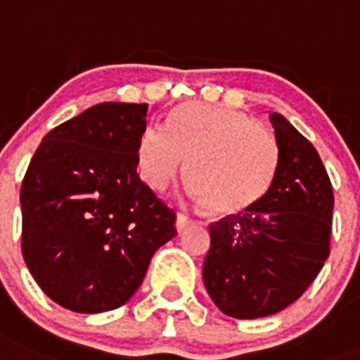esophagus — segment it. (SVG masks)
<instances>
[{
  "label": "esophagus",
  "mask_w": 360,
  "mask_h": 360,
  "mask_svg": "<svg viewBox=\"0 0 360 360\" xmlns=\"http://www.w3.org/2000/svg\"><path fill=\"white\" fill-rule=\"evenodd\" d=\"M188 226H192V220H190L188 216L177 212V216H175V227H177V233H183Z\"/></svg>",
  "instance_id": "1"
}]
</instances>
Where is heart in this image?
Segmentation results:
<instances>
[{
    "instance_id": "b5f03b06",
    "label": "heart",
    "mask_w": 360,
    "mask_h": 360,
    "mask_svg": "<svg viewBox=\"0 0 360 360\" xmlns=\"http://www.w3.org/2000/svg\"><path fill=\"white\" fill-rule=\"evenodd\" d=\"M277 142L242 110L216 105H179L168 127L148 125L136 146V166L146 185L168 188L185 165L188 194L210 214L251 209L276 177Z\"/></svg>"
}]
</instances>
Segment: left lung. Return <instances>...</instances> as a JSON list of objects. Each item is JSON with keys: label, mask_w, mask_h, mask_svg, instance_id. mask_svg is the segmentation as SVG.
I'll return each instance as SVG.
<instances>
[{"label": "left lung", "mask_w": 360, "mask_h": 360, "mask_svg": "<svg viewBox=\"0 0 360 360\" xmlns=\"http://www.w3.org/2000/svg\"><path fill=\"white\" fill-rule=\"evenodd\" d=\"M276 177L261 201L210 224L203 262L209 296L224 314L253 320L276 314L309 288L329 257L335 195L314 146L281 114Z\"/></svg>", "instance_id": "left-lung-1"}]
</instances>
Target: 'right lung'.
Segmentation results:
<instances>
[{
	"instance_id": "add662e5",
	"label": "right lung",
	"mask_w": 360,
	"mask_h": 360,
	"mask_svg": "<svg viewBox=\"0 0 360 360\" xmlns=\"http://www.w3.org/2000/svg\"><path fill=\"white\" fill-rule=\"evenodd\" d=\"M148 103H99L44 136L23 177L22 253L64 309H118L172 240L175 212L136 174Z\"/></svg>"
}]
</instances>
